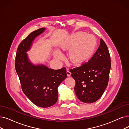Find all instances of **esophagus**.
Segmentation results:
<instances>
[{
    "instance_id": "esophagus-1",
    "label": "esophagus",
    "mask_w": 129,
    "mask_h": 129,
    "mask_svg": "<svg viewBox=\"0 0 129 129\" xmlns=\"http://www.w3.org/2000/svg\"><path fill=\"white\" fill-rule=\"evenodd\" d=\"M67 76H68V77L70 76V75H71V73H70V71L67 70Z\"/></svg>"
}]
</instances>
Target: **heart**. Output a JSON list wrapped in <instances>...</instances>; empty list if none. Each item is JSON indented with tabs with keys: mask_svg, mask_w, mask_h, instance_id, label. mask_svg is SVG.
I'll use <instances>...</instances> for the list:
<instances>
[{
	"mask_svg": "<svg viewBox=\"0 0 129 129\" xmlns=\"http://www.w3.org/2000/svg\"><path fill=\"white\" fill-rule=\"evenodd\" d=\"M95 47L96 40L93 36L83 32L72 35L61 45V48L64 50L72 48L69 58L71 62L74 64H80L88 60L94 52ZM55 56L61 59L62 55L56 51Z\"/></svg>",
	"mask_w": 129,
	"mask_h": 129,
	"instance_id": "heart-1",
	"label": "heart"
}]
</instances>
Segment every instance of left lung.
<instances>
[{
    "mask_svg": "<svg viewBox=\"0 0 129 129\" xmlns=\"http://www.w3.org/2000/svg\"><path fill=\"white\" fill-rule=\"evenodd\" d=\"M111 67L109 49L101 39L99 48L88 62L69 70L76 81L75 91L80 101L92 103L100 99L107 86Z\"/></svg>",
    "mask_w": 129,
    "mask_h": 129,
    "instance_id": "8db88e82",
    "label": "left lung"
}]
</instances>
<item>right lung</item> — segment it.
Wrapping results in <instances>:
<instances>
[{"label": "right lung", "mask_w": 129, "mask_h": 129, "mask_svg": "<svg viewBox=\"0 0 129 129\" xmlns=\"http://www.w3.org/2000/svg\"><path fill=\"white\" fill-rule=\"evenodd\" d=\"M44 30L41 28L34 30L20 43L15 65L25 95L35 105L45 108L57 102L58 87L66 78L67 71L65 67L54 70L43 64L34 66L29 61L26 52L34 39Z\"/></svg>", "instance_id": "right-lung-1"}]
</instances>
